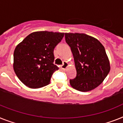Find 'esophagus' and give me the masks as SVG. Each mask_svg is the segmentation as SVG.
I'll return each mask as SVG.
<instances>
[{
  "label": "esophagus",
  "instance_id": "34e87169",
  "mask_svg": "<svg viewBox=\"0 0 123 123\" xmlns=\"http://www.w3.org/2000/svg\"><path fill=\"white\" fill-rule=\"evenodd\" d=\"M68 67V62H64L63 64L62 65H61V68H62V69H63V70H65Z\"/></svg>",
  "mask_w": 123,
  "mask_h": 123
}]
</instances>
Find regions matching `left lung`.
<instances>
[{"instance_id": "8db88e82", "label": "left lung", "mask_w": 123, "mask_h": 123, "mask_svg": "<svg viewBox=\"0 0 123 123\" xmlns=\"http://www.w3.org/2000/svg\"><path fill=\"white\" fill-rule=\"evenodd\" d=\"M71 48L77 76L70 86L79 91L88 92L102 83L110 71L109 58L104 46L95 37L84 33H65Z\"/></svg>"}]
</instances>
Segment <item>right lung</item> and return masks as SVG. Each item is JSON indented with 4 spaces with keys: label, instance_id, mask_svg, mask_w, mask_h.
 Masks as SVG:
<instances>
[{
    "label": "right lung",
    "instance_id": "obj_1",
    "mask_svg": "<svg viewBox=\"0 0 123 123\" xmlns=\"http://www.w3.org/2000/svg\"><path fill=\"white\" fill-rule=\"evenodd\" d=\"M63 36L64 32L36 31L17 45L14 52L13 68L25 86L38 89L50 83L53 74L58 70L53 64V51Z\"/></svg>",
    "mask_w": 123,
    "mask_h": 123
}]
</instances>
